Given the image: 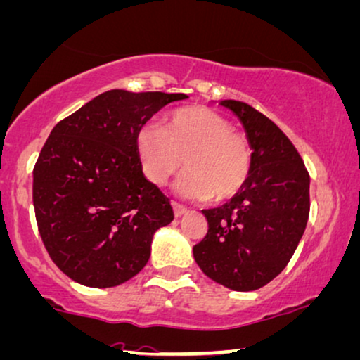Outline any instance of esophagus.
Here are the masks:
<instances>
[{
	"label": "esophagus",
	"instance_id": "34e87169",
	"mask_svg": "<svg viewBox=\"0 0 360 360\" xmlns=\"http://www.w3.org/2000/svg\"><path fill=\"white\" fill-rule=\"evenodd\" d=\"M172 207H173V214H175L176 219H179V217H181V215H185L188 212L187 207L180 205V203H176V202H172Z\"/></svg>",
	"mask_w": 360,
	"mask_h": 360
}]
</instances>
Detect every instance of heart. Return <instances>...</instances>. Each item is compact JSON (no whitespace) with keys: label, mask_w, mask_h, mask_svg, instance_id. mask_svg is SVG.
Segmentation results:
<instances>
[{"label":"heart","mask_w":360,"mask_h":360,"mask_svg":"<svg viewBox=\"0 0 360 360\" xmlns=\"http://www.w3.org/2000/svg\"><path fill=\"white\" fill-rule=\"evenodd\" d=\"M141 173L163 187L184 167L175 192L190 200H225L248 179L250 148L240 133L207 106H190L167 115L162 127L143 125L135 139Z\"/></svg>","instance_id":"obj_1"}]
</instances>
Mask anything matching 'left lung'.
I'll use <instances>...</instances> for the list:
<instances>
[{
    "instance_id": "left-lung-1",
    "label": "left lung",
    "mask_w": 360,
    "mask_h": 360,
    "mask_svg": "<svg viewBox=\"0 0 360 360\" xmlns=\"http://www.w3.org/2000/svg\"><path fill=\"white\" fill-rule=\"evenodd\" d=\"M245 130L252 167L225 205L202 210L208 232L193 247L202 272L232 290L264 287L285 269L309 220L310 176L272 120L237 100L220 101Z\"/></svg>"
}]
</instances>
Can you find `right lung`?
<instances>
[{"instance_id": "1", "label": "right lung", "mask_w": 360, "mask_h": 360, "mask_svg": "<svg viewBox=\"0 0 360 360\" xmlns=\"http://www.w3.org/2000/svg\"><path fill=\"white\" fill-rule=\"evenodd\" d=\"M187 98L110 90L51 130L33 170V205L48 254L75 282L115 287L146 265L173 210L141 173L135 139L163 106Z\"/></svg>"}]
</instances>
